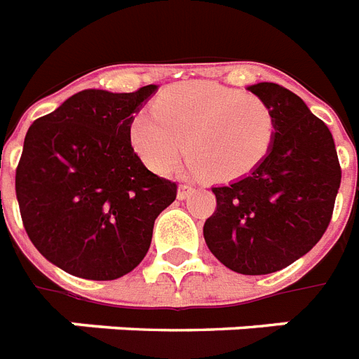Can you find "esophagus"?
Segmentation results:
<instances>
[{
  "label": "esophagus",
  "mask_w": 359,
  "mask_h": 359,
  "mask_svg": "<svg viewBox=\"0 0 359 359\" xmlns=\"http://www.w3.org/2000/svg\"><path fill=\"white\" fill-rule=\"evenodd\" d=\"M191 191H194V186L180 184L179 186V194H177V196H179V199H186V197L190 196Z\"/></svg>",
  "instance_id": "esophagus-1"
}]
</instances>
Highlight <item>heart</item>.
Instances as JSON below:
<instances>
[{
	"mask_svg": "<svg viewBox=\"0 0 359 359\" xmlns=\"http://www.w3.org/2000/svg\"><path fill=\"white\" fill-rule=\"evenodd\" d=\"M130 143L154 173L165 175L186 151V171L233 180L266 158L276 117L262 98L214 81H182L160 95L152 109L130 119Z\"/></svg>",
	"mask_w": 359,
	"mask_h": 359,
	"instance_id": "heart-1",
	"label": "heart"
}]
</instances>
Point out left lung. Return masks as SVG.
Instances as JSON below:
<instances>
[{
  "label": "left lung",
  "mask_w": 359,
  "mask_h": 359,
  "mask_svg": "<svg viewBox=\"0 0 359 359\" xmlns=\"http://www.w3.org/2000/svg\"><path fill=\"white\" fill-rule=\"evenodd\" d=\"M248 89L272 109L273 143L251 173L212 188L218 205L203 235L233 272L264 276L292 264L323 238L341 165L332 132L298 95L270 81Z\"/></svg>",
  "instance_id": "1"
}]
</instances>
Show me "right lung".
<instances>
[{"label":"right lung","mask_w":359,"mask_h":359,"mask_svg":"<svg viewBox=\"0 0 359 359\" xmlns=\"http://www.w3.org/2000/svg\"><path fill=\"white\" fill-rule=\"evenodd\" d=\"M156 86L86 89L31 124L16 168L25 233L42 257L83 279L109 281L147 255L154 219L177 184L143 165L128 124Z\"/></svg>","instance_id":"add662e5"}]
</instances>
